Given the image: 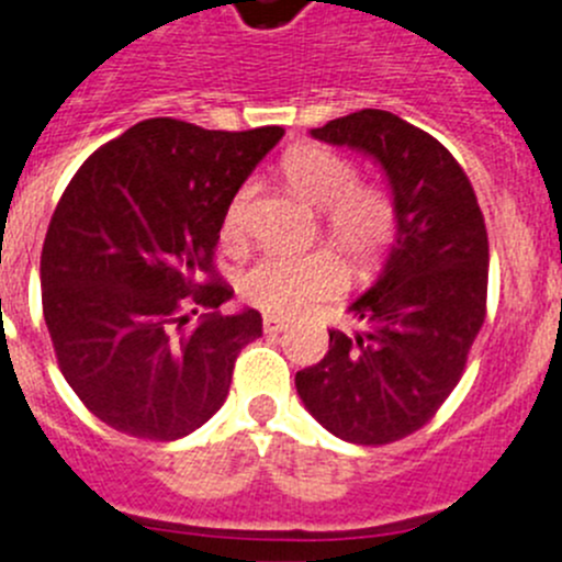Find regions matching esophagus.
Here are the masks:
<instances>
[{
	"label": "esophagus",
	"instance_id": "obj_1",
	"mask_svg": "<svg viewBox=\"0 0 562 562\" xmlns=\"http://www.w3.org/2000/svg\"><path fill=\"white\" fill-rule=\"evenodd\" d=\"M263 329H266V335H280V333H285L288 329V322L285 318H280V316H263Z\"/></svg>",
	"mask_w": 562,
	"mask_h": 562
}]
</instances>
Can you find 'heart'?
Wrapping results in <instances>:
<instances>
[{
  "instance_id": "heart-1",
  "label": "heart",
  "mask_w": 562,
  "mask_h": 562,
  "mask_svg": "<svg viewBox=\"0 0 562 562\" xmlns=\"http://www.w3.org/2000/svg\"><path fill=\"white\" fill-rule=\"evenodd\" d=\"M282 177L293 193L324 210V229L340 255L366 260L391 240L393 204L380 188L355 186V166L324 146H299L282 160ZM251 182H244L224 210L222 235L227 244L244 238ZM340 282L335 260L324 251L311 255H263L240 274V293L260 311L291 313L318 296H327Z\"/></svg>"
}]
</instances>
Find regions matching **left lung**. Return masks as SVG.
Returning a JSON list of instances; mask_svg holds the SVG:
<instances>
[{
    "label": "left lung",
    "instance_id": "left-lung-1",
    "mask_svg": "<svg viewBox=\"0 0 562 562\" xmlns=\"http://www.w3.org/2000/svg\"><path fill=\"white\" fill-rule=\"evenodd\" d=\"M385 175L396 235L369 291L352 299V333L329 329V352L296 371V393L349 443L416 432L460 382L485 322L487 233L474 188L443 144L387 110H358L311 130Z\"/></svg>",
    "mask_w": 562,
    "mask_h": 562
}]
</instances>
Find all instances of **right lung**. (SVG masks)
<instances>
[{
	"label": "right lung",
	"mask_w": 562,
	"mask_h": 562,
	"mask_svg": "<svg viewBox=\"0 0 562 562\" xmlns=\"http://www.w3.org/2000/svg\"><path fill=\"white\" fill-rule=\"evenodd\" d=\"M282 135L149 119L68 182L41 251V302L63 376L108 427L177 440L227 400L263 318L251 307L222 316L233 291L202 277L229 199ZM199 306L209 313L191 325Z\"/></svg>",
	"instance_id": "add662e5"
}]
</instances>
